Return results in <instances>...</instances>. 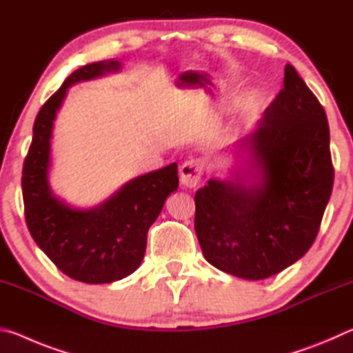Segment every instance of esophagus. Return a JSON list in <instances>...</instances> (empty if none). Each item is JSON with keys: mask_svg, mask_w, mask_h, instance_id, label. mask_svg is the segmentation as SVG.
<instances>
[{"mask_svg": "<svg viewBox=\"0 0 353 353\" xmlns=\"http://www.w3.org/2000/svg\"><path fill=\"white\" fill-rule=\"evenodd\" d=\"M205 162L202 159H190L181 166V183L183 187L194 188L198 187L204 172Z\"/></svg>", "mask_w": 353, "mask_h": 353, "instance_id": "esophagus-1", "label": "esophagus"}]
</instances>
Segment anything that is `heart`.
<instances>
[{
	"mask_svg": "<svg viewBox=\"0 0 353 353\" xmlns=\"http://www.w3.org/2000/svg\"><path fill=\"white\" fill-rule=\"evenodd\" d=\"M261 103V94L260 92L256 90H250L248 92L240 101V109L243 113H252L256 109H259V105Z\"/></svg>",
	"mask_w": 353,
	"mask_h": 353,
	"instance_id": "1",
	"label": "heart"
}]
</instances>
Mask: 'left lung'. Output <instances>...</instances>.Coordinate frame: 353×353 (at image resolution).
I'll return each instance as SVG.
<instances>
[{
  "instance_id": "left-lung-1",
  "label": "left lung",
  "mask_w": 353,
  "mask_h": 353,
  "mask_svg": "<svg viewBox=\"0 0 353 353\" xmlns=\"http://www.w3.org/2000/svg\"><path fill=\"white\" fill-rule=\"evenodd\" d=\"M248 176L210 179L196 191L194 230L205 260L261 280L302 259L318 235L333 188L330 130L318 98L292 65L252 134Z\"/></svg>"
}]
</instances>
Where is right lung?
<instances>
[{"instance_id":"obj_1","label":"right lung","mask_w":353,"mask_h":353,"mask_svg":"<svg viewBox=\"0 0 353 353\" xmlns=\"http://www.w3.org/2000/svg\"><path fill=\"white\" fill-rule=\"evenodd\" d=\"M121 68L118 61L83 65L41 107L23 165V201L34 241L68 277L83 283H110L132 274L145 256L149 227L166 198L179 187L177 165L148 172L124 183L93 208L81 210L52 193L48 182L51 137L68 87Z\"/></svg>"}]
</instances>
